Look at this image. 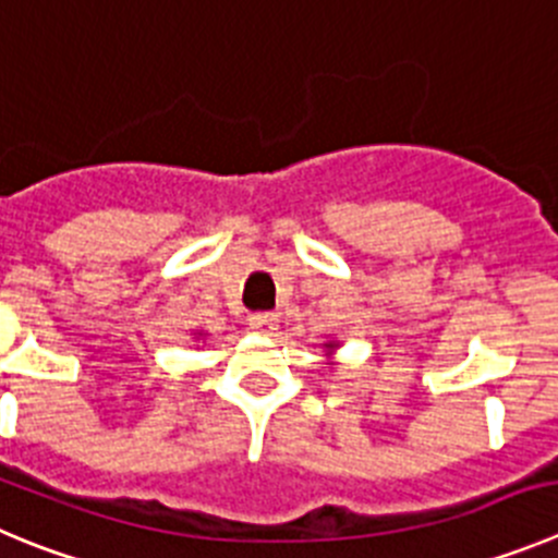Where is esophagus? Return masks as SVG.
Listing matches in <instances>:
<instances>
[{"instance_id":"34e87169","label":"esophagus","mask_w":558,"mask_h":558,"mask_svg":"<svg viewBox=\"0 0 558 558\" xmlns=\"http://www.w3.org/2000/svg\"><path fill=\"white\" fill-rule=\"evenodd\" d=\"M274 324H276V315L274 313H254V315H248V326H252V329H257V331H270V329H274Z\"/></svg>"}]
</instances>
